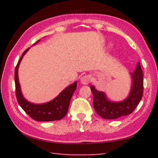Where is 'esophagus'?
Segmentation results:
<instances>
[{
	"label": "esophagus",
	"mask_w": 158,
	"mask_h": 158,
	"mask_svg": "<svg viewBox=\"0 0 158 158\" xmlns=\"http://www.w3.org/2000/svg\"><path fill=\"white\" fill-rule=\"evenodd\" d=\"M90 82V76L85 75L81 78V83L84 85H88Z\"/></svg>",
	"instance_id": "34e87169"
}]
</instances>
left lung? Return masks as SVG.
I'll use <instances>...</instances> for the list:
<instances>
[{
  "label": "left lung",
  "mask_w": 158,
  "mask_h": 158,
  "mask_svg": "<svg viewBox=\"0 0 158 158\" xmlns=\"http://www.w3.org/2000/svg\"><path fill=\"white\" fill-rule=\"evenodd\" d=\"M131 89L127 97L120 102L109 100L106 94L90 85L93 95V106L99 116L105 119H116L130 114L135 110L142 98L143 91V73L138 62L135 70L130 73Z\"/></svg>",
  "instance_id": "8db88e82"
}]
</instances>
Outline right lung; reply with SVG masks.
Listing matches in <instances>:
<instances>
[{
  "label": "right lung",
  "instance_id": "right-lung-1",
  "mask_svg": "<svg viewBox=\"0 0 158 158\" xmlns=\"http://www.w3.org/2000/svg\"><path fill=\"white\" fill-rule=\"evenodd\" d=\"M40 41V40H37L34 44H36ZM29 49L30 48H28L23 53L15 68V81L16 96H17L19 105L23 109V111L35 121L48 122L58 121V120L62 119L68 113L72 96L77 89V81L67 86L65 89L60 92V93H59V95L48 102L42 104L30 102L23 97L21 90L18 77V69L20 63L23 56L26 54Z\"/></svg>",
  "mask_w": 158,
  "mask_h": 158
}]
</instances>
